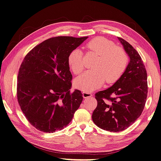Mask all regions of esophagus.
<instances>
[{
	"label": "esophagus",
	"mask_w": 161,
	"mask_h": 161,
	"mask_svg": "<svg viewBox=\"0 0 161 161\" xmlns=\"http://www.w3.org/2000/svg\"><path fill=\"white\" fill-rule=\"evenodd\" d=\"M82 94H83V97L85 98L92 97V96H93L92 94L89 92H87V91H83V92H82Z\"/></svg>",
	"instance_id": "1"
}]
</instances>
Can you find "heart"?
Returning <instances> with one entry per match:
<instances>
[{
    "mask_svg": "<svg viewBox=\"0 0 161 161\" xmlns=\"http://www.w3.org/2000/svg\"><path fill=\"white\" fill-rule=\"evenodd\" d=\"M86 48L98 56L94 65L95 70L89 71L77 77L76 88L92 91L102 86L105 81L114 84L119 80L127 65V56L122 48L115 47L111 40L96 37L86 44ZM68 64L75 75L80 74L84 69V53L80 49H74L69 54Z\"/></svg>",
    "mask_w": 161,
    "mask_h": 161,
    "instance_id": "b5f03b06",
    "label": "heart"
}]
</instances>
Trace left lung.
I'll return each mask as SVG.
<instances>
[{
	"mask_svg": "<svg viewBox=\"0 0 161 161\" xmlns=\"http://www.w3.org/2000/svg\"><path fill=\"white\" fill-rule=\"evenodd\" d=\"M130 61L119 80L113 86L95 94L97 107L92 118L98 127L111 132L126 130L143 111L148 94L147 73L137 50L118 37Z\"/></svg>",
	"mask_w": 161,
	"mask_h": 161,
	"instance_id": "obj_1",
	"label": "left lung"
}]
</instances>
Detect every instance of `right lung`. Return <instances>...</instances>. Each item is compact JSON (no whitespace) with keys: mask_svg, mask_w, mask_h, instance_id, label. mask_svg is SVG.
<instances>
[{"mask_svg":"<svg viewBox=\"0 0 161 161\" xmlns=\"http://www.w3.org/2000/svg\"><path fill=\"white\" fill-rule=\"evenodd\" d=\"M88 38L58 36L32 48L17 75L18 103L27 121L38 130L53 133L67 126L83 100L80 90L70 92V53Z\"/></svg>","mask_w":161,"mask_h":161,"instance_id":"obj_1","label":"right lung"}]
</instances>
